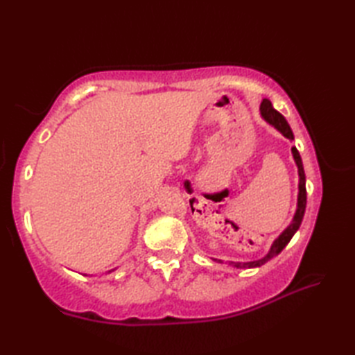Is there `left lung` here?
I'll use <instances>...</instances> for the list:
<instances>
[{
	"label": "left lung",
	"instance_id": "1",
	"mask_svg": "<svg viewBox=\"0 0 355 355\" xmlns=\"http://www.w3.org/2000/svg\"><path fill=\"white\" fill-rule=\"evenodd\" d=\"M259 111H261V117L266 120V122L268 125H271L275 128V130H277L279 132H281L284 137H286L288 140H294V135H293V131L291 128L288 125V122H286L285 117L281 114V112H277L273 105H271V102L268 99H262L261 102V107H259ZM291 154H293V158H294V163H296L297 166V175H299V193H297V207H296V212H294V216L291 223L286 225V229H284V232L279 235L273 244H271L268 253L263 256V258L261 259H256V261H250V262H233V261H229V266L232 267H236V268H254V267H261L263 266V263L268 262L270 259H273L275 256H277L279 253H281L285 245L290 243L291 238L294 236V233H296L300 227V224H302V220H304V214H305V207H306V189H305V172H304V164H302V158H300L299 155V150L296 148H291ZM218 262H221L218 259Z\"/></svg>",
	"mask_w": 355,
	"mask_h": 355
}]
</instances>
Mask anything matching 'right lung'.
<instances>
[{"label":"right lung","mask_w":355,"mask_h":355,"mask_svg":"<svg viewBox=\"0 0 355 355\" xmlns=\"http://www.w3.org/2000/svg\"><path fill=\"white\" fill-rule=\"evenodd\" d=\"M111 271H114V270H110V271H108V273H111Z\"/></svg>","instance_id":"right-lung-1"}]
</instances>
